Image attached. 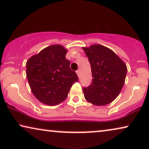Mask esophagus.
I'll use <instances>...</instances> for the list:
<instances>
[{"label": "esophagus", "mask_w": 149, "mask_h": 149, "mask_svg": "<svg viewBox=\"0 0 149 149\" xmlns=\"http://www.w3.org/2000/svg\"><path fill=\"white\" fill-rule=\"evenodd\" d=\"M76 73H77V75H78V77L80 76V69H78V71H76Z\"/></svg>", "instance_id": "obj_1"}]
</instances>
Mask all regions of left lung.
Segmentation results:
<instances>
[{"label": "left lung", "mask_w": 149, "mask_h": 149, "mask_svg": "<svg viewBox=\"0 0 149 149\" xmlns=\"http://www.w3.org/2000/svg\"><path fill=\"white\" fill-rule=\"evenodd\" d=\"M91 65L92 82L83 87L85 99L95 105L110 103L119 96L127 73V67L110 48L94 44L83 47Z\"/></svg>", "instance_id": "obj_1"}]
</instances>
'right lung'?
<instances>
[{
	"instance_id": "obj_1",
	"label": "right lung",
	"mask_w": 149,
	"mask_h": 149,
	"mask_svg": "<svg viewBox=\"0 0 149 149\" xmlns=\"http://www.w3.org/2000/svg\"><path fill=\"white\" fill-rule=\"evenodd\" d=\"M67 49L55 44L48 46L26 62V76L32 92L39 101L56 105L66 99L71 86L78 81L76 73L66 59Z\"/></svg>"
}]
</instances>
